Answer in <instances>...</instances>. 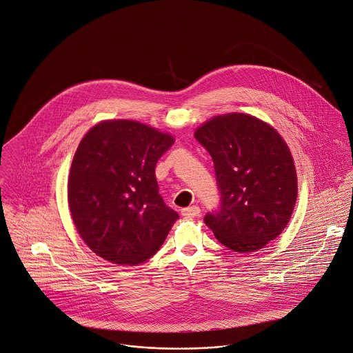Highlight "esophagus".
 <instances>
[{
  "mask_svg": "<svg viewBox=\"0 0 353 353\" xmlns=\"http://www.w3.org/2000/svg\"><path fill=\"white\" fill-rule=\"evenodd\" d=\"M199 212H201V209L198 206H190V208H185L181 210V214L188 218H194V216L199 215Z\"/></svg>",
  "mask_w": 353,
  "mask_h": 353,
  "instance_id": "obj_1",
  "label": "esophagus"
}]
</instances>
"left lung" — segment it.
Segmentation results:
<instances>
[{
	"mask_svg": "<svg viewBox=\"0 0 353 353\" xmlns=\"http://www.w3.org/2000/svg\"><path fill=\"white\" fill-rule=\"evenodd\" d=\"M195 138L212 155L221 196L205 223L229 250L263 248L285 229L297 198L286 143L269 124L243 113L214 117Z\"/></svg>",
	"mask_w": 353,
	"mask_h": 353,
	"instance_id": "left-lung-1",
	"label": "left lung"
}]
</instances>
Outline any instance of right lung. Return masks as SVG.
Wrapping results in <instances>:
<instances>
[{"label": "right lung", "instance_id": "right-lung-1", "mask_svg": "<svg viewBox=\"0 0 353 353\" xmlns=\"http://www.w3.org/2000/svg\"><path fill=\"white\" fill-rule=\"evenodd\" d=\"M174 139L130 120L103 121L81 139L68 203L84 243L117 265H139L165 241L179 214L158 191L155 165Z\"/></svg>", "mask_w": 353, "mask_h": 353}]
</instances>
